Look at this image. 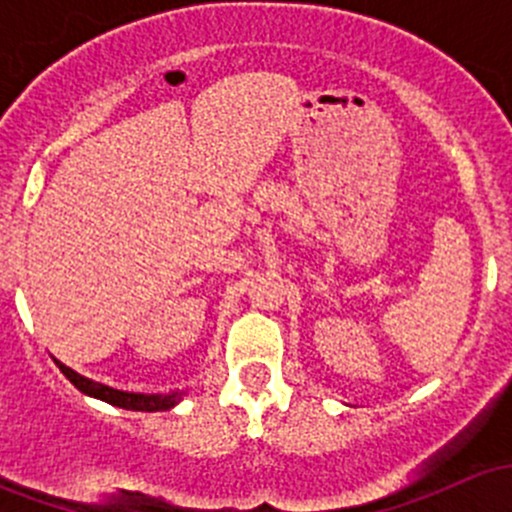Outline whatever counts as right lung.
Listing matches in <instances>:
<instances>
[{
    "label": "right lung",
    "instance_id": "add662e5",
    "mask_svg": "<svg viewBox=\"0 0 512 512\" xmlns=\"http://www.w3.org/2000/svg\"><path fill=\"white\" fill-rule=\"evenodd\" d=\"M56 366H59L61 374H64L66 379H69L71 384L76 386V389L84 391V394H89V396H94V399L106 401V404L118 406V409H128V411H168V409H173V406L178 404L180 399H183V391H173V394H165V396H158V394H128V391H118V389H111V386L98 384V381L86 379V376L76 374L74 369L64 366V364H61V361H56Z\"/></svg>",
    "mask_w": 512,
    "mask_h": 512
}]
</instances>
